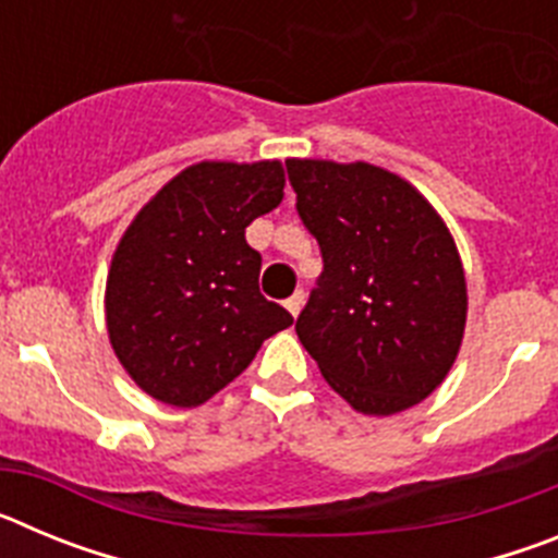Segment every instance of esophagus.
I'll return each instance as SVG.
<instances>
[{"label":"esophagus","instance_id":"esophagus-1","mask_svg":"<svg viewBox=\"0 0 558 558\" xmlns=\"http://www.w3.org/2000/svg\"><path fill=\"white\" fill-rule=\"evenodd\" d=\"M284 307H288V313L293 315V318L299 313H302V307H304V290H295V293L290 295L288 302H284Z\"/></svg>","mask_w":558,"mask_h":558}]
</instances>
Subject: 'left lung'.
Segmentation results:
<instances>
[{
  "mask_svg": "<svg viewBox=\"0 0 558 558\" xmlns=\"http://www.w3.org/2000/svg\"><path fill=\"white\" fill-rule=\"evenodd\" d=\"M295 209L324 274L295 332L335 393L393 416L450 374L466 327V276L450 229L397 172L288 159Z\"/></svg>",
  "mask_w": 558,
  "mask_h": 558,
  "instance_id": "1",
  "label": "left lung"
}]
</instances>
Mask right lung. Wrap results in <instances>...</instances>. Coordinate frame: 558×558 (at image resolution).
I'll return each instance as SVG.
<instances>
[{
  "label": "right lung",
  "mask_w": 558,
  "mask_h": 558,
  "mask_svg": "<svg viewBox=\"0 0 558 558\" xmlns=\"http://www.w3.org/2000/svg\"><path fill=\"white\" fill-rule=\"evenodd\" d=\"M284 167L198 161L131 220L106 279V327L128 377L172 408H198L248 368L293 315L259 293L245 226L282 204Z\"/></svg>",
  "instance_id": "obj_1"
}]
</instances>
